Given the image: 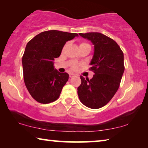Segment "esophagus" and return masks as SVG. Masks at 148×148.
<instances>
[{"label": "esophagus", "instance_id": "1", "mask_svg": "<svg viewBox=\"0 0 148 148\" xmlns=\"http://www.w3.org/2000/svg\"><path fill=\"white\" fill-rule=\"evenodd\" d=\"M69 76H70V77H73L75 76V74L73 73H71L69 74Z\"/></svg>", "mask_w": 148, "mask_h": 148}]
</instances>
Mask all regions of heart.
<instances>
[{"label":"heart","mask_w":148,"mask_h":148,"mask_svg":"<svg viewBox=\"0 0 148 148\" xmlns=\"http://www.w3.org/2000/svg\"><path fill=\"white\" fill-rule=\"evenodd\" d=\"M66 44L64 46V48L65 47H66ZM80 46H89V45H88L87 44H86V43H82L81 44L79 45V47ZM78 66H79V65L77 64H76V63H74V64H72V68H73L74 69H77V68H78Z\"/></svg>","instance_id":"b5f03b06"}]
</instances>
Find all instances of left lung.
I'll return each mask as SVG.
<instances>
[{"label":"left lung","instance_id":"8db88e82","mask_svg":"<svg viewBox=\"0 0 148 148\" xmlns=\"http://www.w3.org/2000/svg\"><path fill=\"white\" fill-rule=\"evenodd\" d=\"M79 34L94 45L89 64L95 74L91 79L80 76L77 95L85 106L98 109L108 103L119 88L125 70L123 53L113 39L100 32Z\"/></svg>","mask_w":148,"mask_h":148}]
</instances>
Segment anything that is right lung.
Segmentation results:
<instances>
[{
    "instance_id": "add662e5",
    "label": "right lung",
    "mask_w": 148,
    "mask_h": 148,
    "mask_svg": "<svg viewBox=\"0 0 148 148\" xmlns=\"http://www.w3.org/2000/svg\"><path fill=\"white\" fill-rule=\"evenodd\" d=\"M78 36L56 30L42 32L27 43L22 58L25 84L32 98L48 104L59 98L69 75L54 68L53 61L60 56L64 44Z\"/></svg>"
}]
</instances>
